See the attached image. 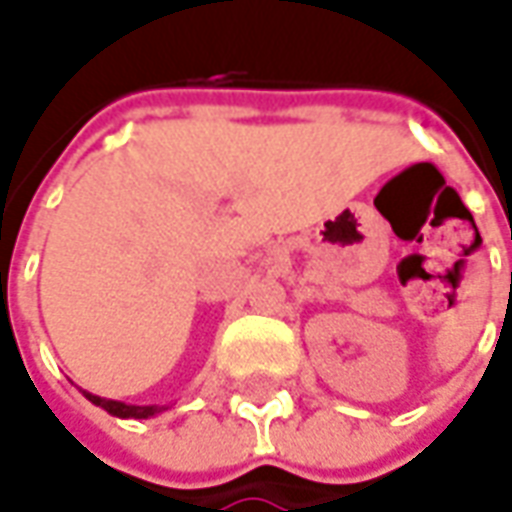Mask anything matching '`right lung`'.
<instances>
[{
	"mask_svg": "<svg viewBox=\"0 0 512 512\" xmlns=\"http://www.w3.org/2000/svg\"><path fill=\"white\" fill-rule=\"evenodd\" d=\"M94 405L105 407L107 413H113V416L119 418H149L160 413L163 407H141V405H124V402H113V399H102V396H91V393H85Z\"/></svg>",
	"mask_w": 512,
	"mask_h": 512,
	"instance_id": "right-lung-1",
	"label": "right lung"
}]
</instances>
